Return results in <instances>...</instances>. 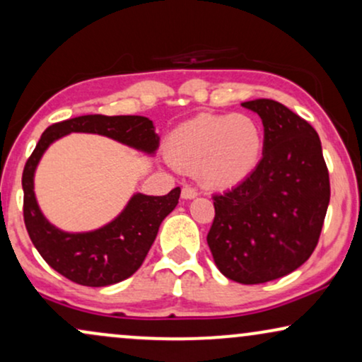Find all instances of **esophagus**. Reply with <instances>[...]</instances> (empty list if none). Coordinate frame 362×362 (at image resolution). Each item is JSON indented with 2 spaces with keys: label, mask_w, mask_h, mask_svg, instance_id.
I'll use <instances>...</instances> for the list:
<instances>
[{
  "label": "esophagus",
  "mask_w": 362,
  "mask_h": 362,
  "mask_svg": "<svg viewBox=\"0 0 362 362\" xmlns=\"http://www.w3.org/2000/svg\"><path fill=\"white\" fill-rule=\"evenodd\" d=\"M197 195H199V194H197V190L194 189V187L185 185L184 189H182V199H185V200H192V199H195Z\"/></svg>",
  "instance_id": "1"
}]
</instances>
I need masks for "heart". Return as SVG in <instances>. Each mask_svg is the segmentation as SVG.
Listing matches in <instances>:
<instances>
[{"mask_svg": "<svg viewBox=\"0 0 362 362\" xmlns=\"http://www.w3.org/2000/svg\"><path fill=\"white\" fill-rule=\"evenodd\" d=\"M264 134L259 122L242 113H200L182 123L168 139L173 165L197 172L210 189L242 184L259 167Z\"/></svg>", "mask_w": 362, "mask_h": 362, "instance_id": "b5f03b06", "label": "heart"}]
</instances>
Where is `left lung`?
I'll return each mask as SVG.
<instances>
[{
	"label": "left lung",
	"mask_w": 362,
	"mask_h": 362,
	"mask_svg": "<svg viewBox=\"0 0 362 362\" xmlns=\"http://www.w3.org/2000/svg\"><path fill=\"white\" fill-rule=\"evenodd\" d=\"M242 107L262 120V158L247 180L214 197L207 244L227 279L264 284L294 272L314 252L331 185L321 140L304 118L274 100Z\"/></svg>",
	"instance_id": "8db88e82"
}]
</instances>
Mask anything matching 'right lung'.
Returning a JSON list of instances; mask_svg holds the SVG:
<instances>
[{"label": "right lung", "mask_w": 362, "mask_h": 362, "mask_svg": "<svg viewBox=\"0 0 362 362\" xmlns=\"http://www.w3.org/2000/svg\"><path fill=\"white\" fill-rule=\"evenodd\" d=\"M70 134H97L153 157L160 136L153 122L139 115H83L54 123L43 132L23 170V215L26 230L49 267L70 281L105 287L125 281L140 269L158 234L160 223L177 207L180 187L167 195L135 192L115 218L86 232H66L41 212L35 194V173L48 147Z\"/></svg>", "instance_id": "right-lung-1"}]
</instances>
